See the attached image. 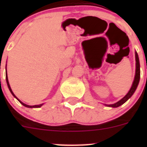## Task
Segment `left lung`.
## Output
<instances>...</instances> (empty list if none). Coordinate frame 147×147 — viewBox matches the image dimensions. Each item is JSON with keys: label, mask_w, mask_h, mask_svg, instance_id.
Masks as SVG:
<instances>
[{"label": "left lung", "mask_w": 147, "mask_h": 147, "mask_svg": "<svg viewBox=\"0 0 147 147\" xmlns=\"http://www.w3.org/2000/svg\"><path fill=\"white\" fill-rule=\"evenodd\" d=\"M136 75H135L134 81L132 82V85L131 88L129 89V90L128 91V93L124 96L123 98L121 100H119V102H117L116 103L112 104V105H105V106L107 107H118L121 105H122L124 103H125L127 100L129 99L131 96H132L133 93L136 91V88H137L138 85V83L140 81V62H139V58H138V55L137 52L136 51Z\"/></svg>", "instance_id": "1"}]
</instances>
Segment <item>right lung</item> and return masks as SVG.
Returning a JSON list of instances; mask_svg holds the SVG:
<instances>
[{"label":"right lung","mask_w":147,"mask_h":147,"mask_svg":"<svg viewBox=\"0 0 147 147\" xmlns=\"http://www.w3.org/2000/svg\"><path fill=\"white\" fill-rule=\"evenodd\" d=\"M6 83H7L8 88H9V89L10 92H11V94H12L13 96L15 97V98H16L17 99H18V101H19V102H20V103L22 104V105H23V106H25V107H28V108H38V107H42V105H43V104H41V105H33V106H31V105H26V104H24V103H23V102H22L21 101H20V100L19 99V98H18V97H17L15 94H14V93H13L12 90H11V87H10V85H9V80H8L7 72H6Z\"/></svg>","instance_id":"add662e5"}]
</instances>
